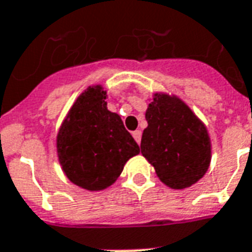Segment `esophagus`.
Masks as SVG:
<instances>
[{
    "instance_id": "1",
    "label": "esophagus",
    "mask_w": 252,
    "mask_h": 252,
    "mask_svg": "<svg viewBox=\"0 0 252 252\" xmlns=\"http://www.w3.org/2000/svg\"><path fill=\"white\" fill-rule=\"evenodd\" d=\"M132 136H133V139L136 140V143H137V144H140L141 131H139V129H137V131H133V132H132Z\"/></svg>"
}]
</instances>
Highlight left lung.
<instances>
[{
    "instance_id": "obj_1",
    "label": "left lung",
    "mask_w": 252,
    "mask_h": 252,
    "mask_svg": "<svg viewBox=\"0 0 252 252\" xmlns=\"http://www.w3.org/2000/svg\"><path fill=\"white\" fill-rule=\"evenodd\" d=\"M145 120L141 154L158 178L173 189L197 183L211 163V139L202 120L182 98L161 92L148 104Z\"/></svg>"
}]
</instances>
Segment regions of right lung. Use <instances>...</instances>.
Wrapping results in <instances>:
<instances>
[{
	"label": "right lung",
	"mask_w": 252,
	"mask_h": 252,
	"mask_svg": "<svg viewBox=\"0 0 252 252\" xmlns=\"http://www.w3.org/2000/svg\"><path fill=\"white\" fill-rule=\"evenodd\" d=\"M107 97L102 85L88 87L70 107L56 137L66 178L88 191L112 186L126 161L140 152L121 117L108 111Z\"/></svg>",
	"instance_id": "add662e5"
}]
</instances>
